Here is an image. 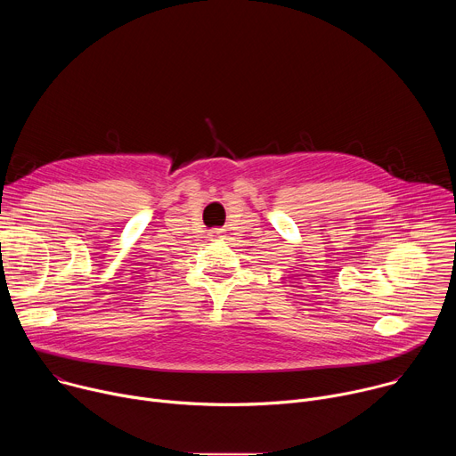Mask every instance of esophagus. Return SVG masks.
I'll use <instances>...</instances> for the list:
<instances>
[{
  "instance_id": "obj_1",
  "label": "esophagus",
  "mask_w": 456,
  "mask_h": 456,
  "mask_svg": "<svg viewBox=\"0 0 456 456\" xmlns=\"http://www.w3.org/2000/svg\"><path fill=\"white\" fill-rule=\"evenodd\" d=\"M213 236H215V238H218V231H215V232H213Z\"/></svg>"
}]
</instances>
